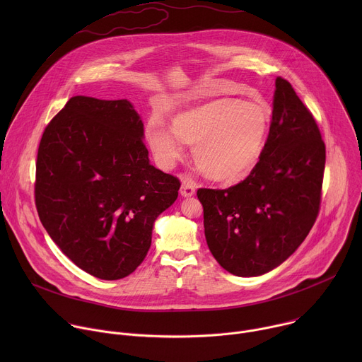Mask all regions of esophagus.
Instances as JSON below:
<instances>
[{
  "label": "esophagus",
  "instance_id": "obj_1",
  "mask_svg": "<svg viewBox=\"0 0 362 362\" xmlns=\"http://www.w3.org/2000/svg\"><path fill=\"white\" fill-rule=\"evenodd\" d=\"M194 192H196V185H194V182H193V180L186 179V180H183V182H182L180 194H182L183 197H190V196H193V194H194Z\"/></svg>",
  "mask_w": 362,
  "mask_h": 362
}]
</instances>
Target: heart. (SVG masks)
I'll list each match as a JSON object with an SVG mask.
<instances>
[{"label":"heart","mask_w":362,"mask_h":362,"mask_svg":"<svg viewBox=\"0 0 362 362\" xmlns=\"http://www.w3.org/2000/svg\"><path fill=\"white\" fill-rule=\"evenodd\" d=\"M271 119L267 103L215 98L173 116V130L159 123L148 126L146 139L165 169L182 158L183 140L193 146L194 162L206 176L236 183L259 162Z\"/></svg>","instance_id":"obj_1"}]
</instances>
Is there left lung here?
Listing matches in <instances>:
<instances>
[{"label": "left lung", "instance_id": "left-lung-1", "mask_svg": "<svg viewBox=\"0 0 362 362\" xmlns=\"http://www.w3.org/2000/svg\"><path fill=\"white\" fill-rule=\"evenodd\" d=\"M325 144L292 86L278 77L269 134L252 173L225 190L199 189L204 236L218 264L259 276L284 264L314 226Z\"/></svg>", "mask_w": 362, "mask_h": 362}]
</instances>
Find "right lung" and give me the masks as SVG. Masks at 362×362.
Segmentation results:
<instances>
[{
  "label": "right lung",
  "mask_w": 362,
  "mask_h": 362,
  "mask_svg": "<svg viewBox=\"0 0 362 362\" xmlns=\"http://www.w3.org/2000/svg\"><path fill=\"white\" fill-rule=\"evenodd\" d=\"M143 139L129 100L76 95L40 141V221L69 259L98 279H122L143 262L154 222L179 194L180 182L150 165Z\"/></svg>",
  "instance_id": "obj_1"
}]
</instances>
